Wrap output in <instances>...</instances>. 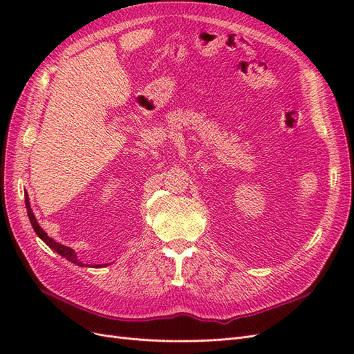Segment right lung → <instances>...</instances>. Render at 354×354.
Wrapping results in <instances>:
<instances>
[{
    "label": "right lung",
    "mask_w": 354,
    "mask_h": 354,
    "mask_svg": "<svg viewBox=\"0 0 354 354\" xmlns=\"http://www.w3.org/2000/svg\"><path fill=\"white\" fill-rule=\"evenodd\" d=\"M25 203H26V209H28V216H29L30 224H32V227H34V230H35V233L38 234V236H39L42 241H44V242L50 246L51 250H55L59 255L65 257L66 260L72 261L73 264H77V266H84V264L77 259V254H75V251H73L72 248H69V246L62 245V243H57L56 241H53L51 238L47 236V233L39 227V224H38V221H37V218H35V216H34V212H32V209H30V203H29L28 194L25 195ZM104 266H106V264H104ZM95 267H102V266L99 264V266H95Z\"/></svg>",
    "instance_id": "1"
}]
</instances>
